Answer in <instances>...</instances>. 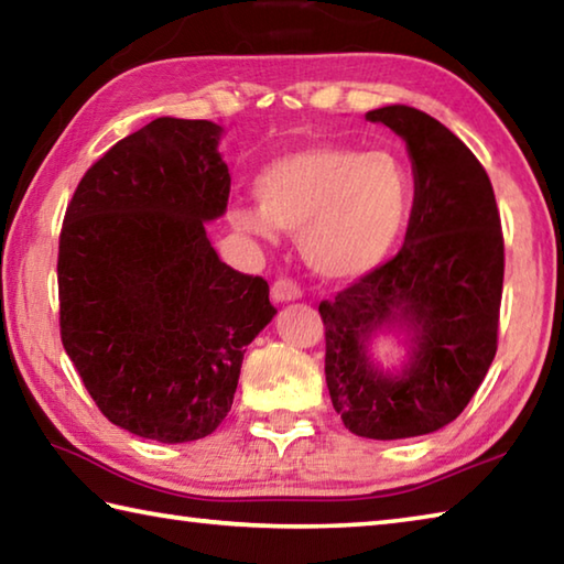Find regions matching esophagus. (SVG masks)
<instances>
[{
  "mask_svg": "<svg viewBox=\"0 0 564 564\" xmlns=\"http://www.w3.org/2000/svg\"><path fill=\"white\" fill-rule=\"evenodd\" d=\"M301 295H303L301 285L295 283V281H291V279H279V281H273V285H271V299H273L275 303L299 301Z\"/></svg>",
  "mask_w": 564,
  "mask_h": 564,
  "instance_id": "1",
  "label": "esophagus"
}]
</instances>
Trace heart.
<instances>
[{
    "instance_id": "b5f03b06",
    "label": "heart",
    "mask_w": 564,
    "mask_h": 564,
    "mask_svg": "<svg viewBox=\"0 0 564 564\" xmlns=\"http://www.w3.org/2000/svg\"><path fill=\"white\" fill-rule=\"evenodd\" d=\"M253 194L259 209H234V227L263 239L273 229L301 237L315 273L350 281L394 251L412 209V175L389 150L323 142L271 160Z\"/></svg>"
}]
</instances>
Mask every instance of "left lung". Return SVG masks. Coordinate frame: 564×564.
<instances>
[{
	"label": "left lung",
	"mask_w": 564,
	"mask_h": 564,
	"mask_svg": "<svg viewBox=\"0 0 564 564\" xmlns=\"http://www.w3.org/2000/svg\"><path fill=\"white\" fill-rule=\"evenodd\" d=\"M406 142L414 204L404 247L317 305L325 380L335 412L365 438L432 434L464 412L498 350L503 231L486 170L436 118L409 106L367 112ZM404 324L413 362L377 373L364 343L377 326Z\"/></svg>",
	"instance_id": "obj_1"
}]
</instances>
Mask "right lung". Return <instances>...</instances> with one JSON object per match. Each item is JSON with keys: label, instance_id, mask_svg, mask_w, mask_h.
I'll return each instance as SVG.
<instances>
[{"label": "right lung", "instance_id": "right-lung-1", "mask_svg": "<svg viewBox=\"0 0 564 564\" xmlns=\"http://www.w3.org/2000/svg\"><path fill=\"white\" fill-rule=\"evenodd\" d=\"M209 120L158 118L84 175L58 237L61 343L108 422L204 438L229 414L247 345L275 308L219 261L204 221L229 202Z\"/></svg>", "mask_w": 564, "mask_h": 564}]
</instances>
